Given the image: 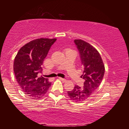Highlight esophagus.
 <instances>
[{"instance_id": "esophagus-1", "label": "esophagus", "mask_w": 129, "mask_h": 129, "mask_svg": "<svg viewBox=\"0 0 129 129\" xmlns=\"http://www.w3.org/2000/svg\"><path fill=\"white\" fill-rule=\"evenodd\" d=\"M58 78H59V79L61 80V81H62V82H65L66 81V79H65V78H61V77H58Z\"/></svg>"}]
</instances>
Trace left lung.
<instances>
[{"mask_svg": "<svg viewBox=\"0 0 129 129\" xmlns=\"http://www.w3.org/2000/svg\"><path fill=\"white\" fill-rule=\"evenodd\" d=\"M75 43L79 51L83 68L81 77L85 80L84 87L75 85L68 91L71 100L81 102L86 100L96 90L103 79L105 65L100 54L90 44L81 39H75Z\"/></svg>", "mask_w": 129, "mask_h": 129, "instance_id": "1", "label": "left lung"}]
</instances>
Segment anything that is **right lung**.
<instances>
[{
  "mask_svg": "<svg viewBox=\"0 0 129 129\" xmlns=\"http://www.w3.org/2000/svg\"><path fill=\"white\" fill-rule=\"evenodd\" d=\"M56 39L40 38L29 41L17 52L14 62L15 77L21 89L29 97L41 99L46 94L51 82L41 76V65Z\"/></svg>",
  "mask_w": 129,
  "mask_h": 129,
  "instance_id": "1",
  "label": "right lung"
}]
</instances>
